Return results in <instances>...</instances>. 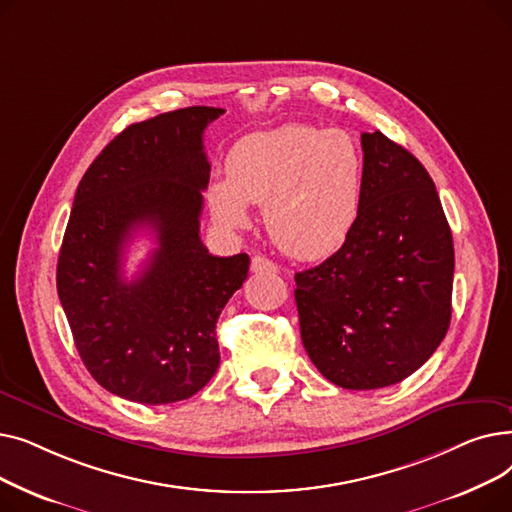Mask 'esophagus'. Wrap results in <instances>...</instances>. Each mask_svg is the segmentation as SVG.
Segmentation results:
<instances>
[{
	"mask_svg": "<svg viewBox=\"0 0 512 512\" xmlns=\"http://www.w3.org/2000/svg\"><path fill=\"white\" fill-rule=\"evenodd\" d=\"M276 270H278L276 263L270 261V259L261 257V255H255V257L251 259V272H255V274H274Z\"/></svg>",
	"mask_w": 512,
	"mask_h": 512,
	"instance_id": "34e87169",
	"label": "esophagus"
}]
</instances>
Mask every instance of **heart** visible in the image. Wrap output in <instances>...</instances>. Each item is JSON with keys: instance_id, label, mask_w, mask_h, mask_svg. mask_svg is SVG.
<instances>
[{"instance_id": "1", "label": "heart", "mask_w": 512, "mask_h": 512, "mask_svg": "<svg viewBox=\"0 0 512 512\" xmlns=\"http://www.w3.org/2000/svg\"><path fill=\"white\" fill-rule=\"evenodd\" d=\"M215 222L249 226V205H263V226L294 259L336 251L353 230L363 201V155L338 128L284 124L242 137L228 153L226 178L207 193Z\"/></svg>"}]
</instances>
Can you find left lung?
I'll list each match as a JSON object with an SVG mask.
<instances>
[{
    "label": "left lung",
    "instance_id": "left-lung-1",
    "mask_svg": "<svg viewBox=\"0 0 512 512\" xmlns=\"http://www.w3.org/2000/svg\"><path fill=\"white\" fill-rule=\"evenodd\" d=\"M363 201L344 245L294 276L313 365L346 390L398 384L434 355L452 313V232L421 161L361 134Z\"/></svg>",
    "mask_w": 512,
    "mask_h": 512
}]
</instances>
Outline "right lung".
<instances>
[{
    "label": "right lung",
    "mask_w": 512,
    "mask_h": 512,
    "mask_svg": "<svg viewBox=\"0 0 512 512\" xmlns=\"http://www.w3.org/2000/svg\"><path fill=\"white\" fill-rule=\"evenodd\" d=\"M222 107L193 105L130 124L80 180L58 257V297L99 386L143 405L197 394L218 371L215 324L249 274V255L215 257L199 236L209 161L205 128ZM156 236L128 283L134 231Z\"/></svg>",
    "instance_id": "obj_1"
}]
</instances>
